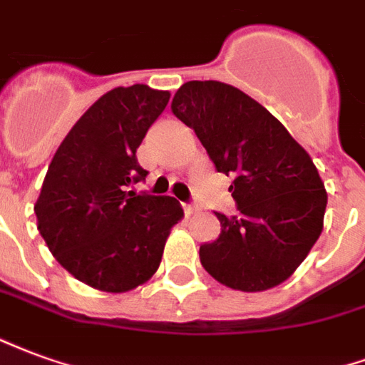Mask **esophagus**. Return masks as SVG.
<instances>
[{
  "mask_svg": "<svg viewBox=\"0 0 365 365\" xmlns=\"http://www.w3.org/2000/svg\"><path fill=\"white\" fill-rule=\"evenodd\" d=\"M182 210H185L186 217H190L198 212V206H194V204H182Z\"/></svg>",
  "mask_w": 365,
  "mask_h": 365,
  "instance_id": "1",
  "label": "esophagus"
}]
</instances>
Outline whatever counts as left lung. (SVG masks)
<instances>
[{
  "label": "left lung",
  "instance_id": "8db88e82",
  "mask_svg": "<svg viewBox=\"0 0 365 365\" xmlns=\"http://www.w3.org/2000/svg\"><path fill=\"white\" fill-rule=\"evenodd\" d=\"M215 171L231 177L239 214L215 212L220 237L200 262L223 286L262 292L288 280L323 231L327 190L307 151L255 98L222 81H188L171 103Z\"/></svg>",
  "mask_w": 365,
  "mask_h": 365
}]
</instances>
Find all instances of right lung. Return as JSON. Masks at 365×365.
Masks as SVG:
<instances>
[{
    "label": "right lung",
    "mask_w": 365,
    "mask_h": 365,
    "mask_svg": "<svg viewBox=\"0 0 365 365\" xmlns=\"http://www.w3.org/2000/svg\"><path fill=\"white\" fill-rule=\"evenodd\" d=\"M169 97L140 83L105 93L48 165L34 204L38 231L71 276L101 292L122 294L150 280L182 217L173 196L128 190L148 177L135 150Z\"/></svg>",
    "instance_id": "add662e5"
}]
</instances>
